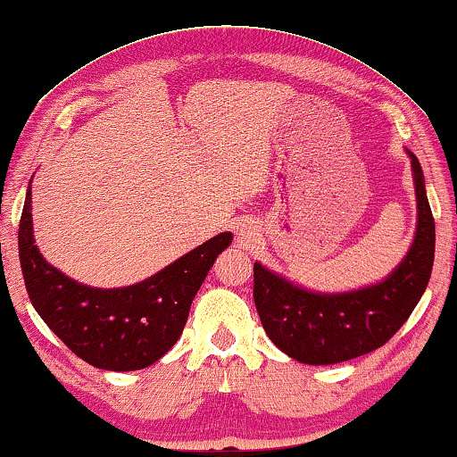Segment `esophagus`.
<instances>
[{
	"instance_id": "esophagus-1",
	"label": "esophagus",
	"mask_w": 457,
	"mask_h": 457,
	"mask_svg": "<svg viewBox=\"0 0 457 457\" xmlns=\"http://www.w3.org/2000/svg\"><path fill=\"white\" fill-rule=\"evenodd\" d=\"M234 231L237 236L242 237V240H252V237H254L256 234H254V228H252V223L250 221H245V220H240V221H236V226H234Z\"/></svg>"
}]
</instances>
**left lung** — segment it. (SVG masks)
Instances as JSON below:
<instances>
[{
  "instance_id": "obj_1",
  "label": "left lung",
  "mask_w": 457,
  "mask_h": 457,
  "mask_svg": "<svg viewBox=\"0 0 457 457\" xmlns=\"http://www.w3.org/2000/svg\"><path fill=\"white\" fill-rule=\"evenodd\" d=\"M411 158L417 231L407 256L382 282L347 293H313L254 264V303L266 336L296 361L337 364L378 350L409 320L431 278L436 221L417 156Z\"/></svg>"
}]
</instances>
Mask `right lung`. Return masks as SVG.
Segmentation results:
<instances>
[{"label": "right lung", "instance_id": "1", "mask_svg": "<svg viewBox=\"0 0 457 457\" xmlns=\"http://www.w3.org/2000/svg\"><path fill=\"white\" fill-rule=\"evenodd\" d=\"M229 244L231 234L223 231L154 277L121 288H96L42 258L34 244L30 185L18 229L20 266L36 313L72 353L112 372L142 370L177 344L195 295Z\"/></svg>", "mask_w": 457, "mask_h": 457}]
</instances>
